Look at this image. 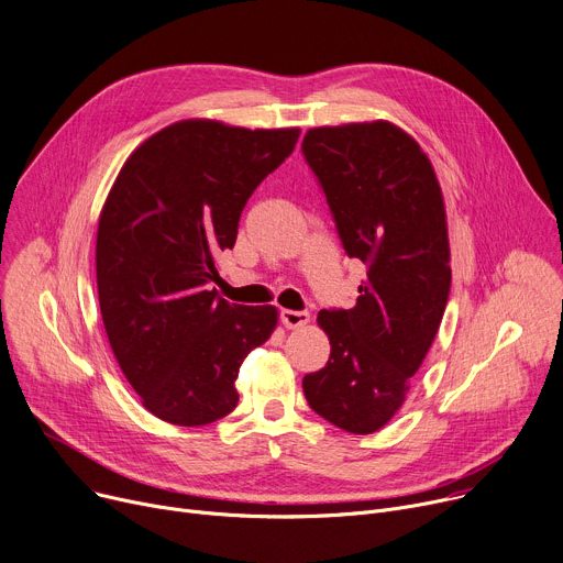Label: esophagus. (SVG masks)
I'll use <instances>...</instances> for the list:
<instances>
[{
  "label": "esophagus",
  "mask_w": 563,
  "mask_h": 563,
  "mask_svg": "<svg viewBox=\"0 0 563 563\" xmlns=\"http://www.w3.org/2000/svg\"><path fill=\"white\" fill-rule=\"evenodd\" d=\"M280 321L287 330H298L302 325L310 323V314L308 312H294V310H283L280 312Z\"/></svg>",
  "instance_id": "34e87169"
}]
</instances>
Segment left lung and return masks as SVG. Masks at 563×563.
Segmentation results:
<instances>
[{
    "mask_svg": "<svg viewBox=\"0 0 563 563\" xmlns=\"http://www.w3.org/2000/svg\"><path fill=\"white\" fill-rule=\"evenodd\" d=\"M302 155L350 258L368 265L350 310H321L325 368L305 375L312 411L368 435L399 411L438 334L449 287L446 211L420 143L390 121L312 128Z\"/></svg>",
    "mask_w": 563,
    "mask_h": 563,
    "instance_id": "8db88e82",
    "label": "left lung"
}]
</instances>
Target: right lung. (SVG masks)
<instances>
[{"instance_id":"add662e5","label":"right lung","mask_w":563,"mask_h":563,"mask_svg":"<svg viewBox=\"0 0 563 563\" xmlns=\"http://www.w3.org/2000/svg\"><path fill=\"white\" fill-rule=\"evenodd\" d=\"M298 128L177 121L147 136L100 209L96 285L117 362L152 416L203 427L238 406L246 354L278 325L274 305L244 308L211 289L251 192Z\"/></svg>"}]
</instances>
